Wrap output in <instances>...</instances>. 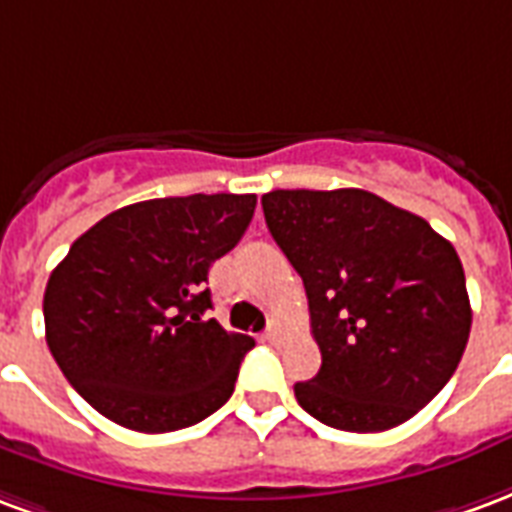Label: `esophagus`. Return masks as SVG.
Returning <instances> with one entry per match:
<instances>
[{
	"mask_svg": "<svg viewBox=\"0 0 512 512\" xmlns=\"http://www.w3.org/2000/svg\"><path fill=\"white\" fill-rule=\"evenodd\" d=\"M264 338L270 343H278L283 338V327L278 322H270V327H267V333H264Z\"/></svg>",
	"mask_w": 512,
	"mask_h": 512,
	"instance_id": "34e87169",
	"label": "esophagus"
}]
</instances>
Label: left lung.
<instances>
[{
	"label": "left lung",
	"mask_w": 512,
	"mask_h": 512,
	"mask_svg": "<svg viewBox=\"0 0 512 512\" xmlns=\"http://www.w3.org/2000/svg\"><path fill=\"white\" fill-rule=\"evenodd\" d=\"M261 207L305 283L322 352L319 374L294 384L302 409L354 434L406 423L450 382L469 341L453 245L360 188L272 190Z\"/></svg>",
	"instance_id": "1"
}]
</instances>
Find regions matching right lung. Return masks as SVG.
Returning <instances> with one entry per match:
<instances>
[{
	"label": "right lung",
	"mask_w": 512,
	"mask_h": 512,
	"mask_svg": "<svg viewBox=\"0 0 512 512\" xmlns=\"http://www.w3.org/2000/svg\"><path fill=\"white\" fill-rule=\"evenodd\" d=\"M253 210V193L138 201L84 231L51 272L48 349L111 423L166 434L229 401L253 338L207 319V275Z\"/></svg>",
	"instance_id": "1"
}]
</instances>
